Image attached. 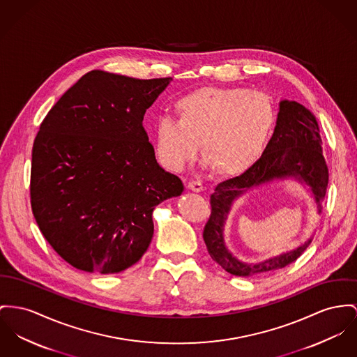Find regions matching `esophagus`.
<instances>
[{"label": "esophagus", "mask_w": 357, "mask_h": 357, "mask_svg": "<svg viewBox=\"0 0 357 357\" xmlns=\"http://www.w3.org/2000/svg\"><path fill=\"white\" fill-rule=\"evenodd\" d=\"M203 184L200 181H190L188 183V190H193V192H202L203 190Z\"/></svg>", "instance_id": "1"}]
</instances>
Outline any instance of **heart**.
Returning a JSON list of instances; mask_svg holds the SVG:
<instances>
[{
	"label": "heart",
	"mask_w": 357,
	"mask_h": 357,
	"mask_svg": "<svg viewBox=\"0 0 357 357\" xmlns=\"http://www.w3.org/2000/svg\"><path fill=\"white\" fill-rule=\"evenodd\" d=\"M176 120L154 126V151L170 172H181L197 155L225 176H237L261 157L276 114L269 96L243 88H200L180 97Z\"/></svg>",
	"instance_id": "obj_1"
}]
</instances>
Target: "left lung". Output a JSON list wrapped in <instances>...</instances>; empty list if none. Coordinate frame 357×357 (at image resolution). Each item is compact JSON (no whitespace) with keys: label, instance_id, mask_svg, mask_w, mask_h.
<instances>
[{"label":"left lung","instance_id":"8db88e82","mask_svg":"<svg viewBox=\"0 0 357 357\" xmlns=\"http://www.w3.org/2000/svg\"><path fill=\"white\" fill-rule=\"evenodd\" d=\"M275 180H295L306 187L321 214L329 170L322 154L318 121L296 101H280L273 135L257 162L237 177L219 183L211 193V215L204 226L203 239L213 260L234 276L245 278L284 268L295 261L312 241L310 237L296 249L253 264L241 261L226 246L225 225L233 203L248 190Z\"/></svg>","mask_w":357,"mask_h":357}]
</instances>
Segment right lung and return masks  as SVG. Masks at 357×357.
<instances>
[{"mask_svg": "<svg viewBox=\"0 0 357 357\" xmlns=\"http://www.w3.org/2000/svg\"><path fill=\"white\" fill-rule=\"evenodd\" d=\"M172 78L92 70L50 109L32 147L31 206L52 249L77 269L119 273L147 250L153 211L183 193L143 128Z\"/></svg>", "mask_w": 357, "mask_h": 357, "instance_id": "add662e5", "label": "right lung"}]
</instances>
